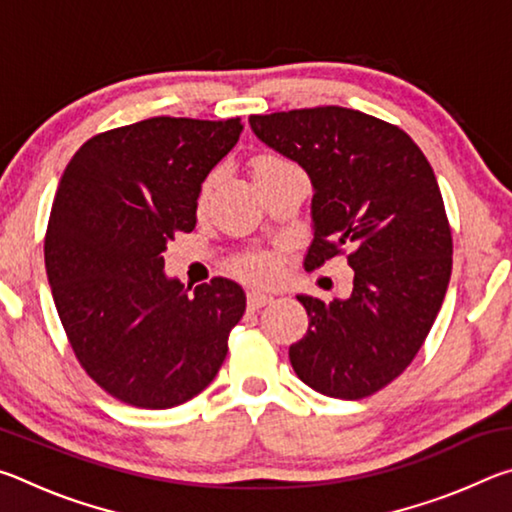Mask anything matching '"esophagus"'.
I'll use <instances>...</instances> for the list:
<instances>
[{
	"instance_id": "1",
	"label": "esophagus",
	"mask_w": 512,
	"mask_h": 512,
	"mask_svg": "<svg viewBox=\"0 0 512 512\" xmlns=\"http://www.w3.org/2000/svg\"><path fill=\"white\" fill-rule=\"evenodd\" d=\"M273 300V296L271 293H266V291H250L248 293V307L250 309H259V307H264V305H268V302Z\"/></svg>"
}]
</instances>
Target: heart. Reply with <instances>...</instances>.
<instances>
[{
  "label": "heart",
  "instance_id": "heart-1",
  "mask_svg": "<svg viewBox=\"0 0 512 512\" xmlns=\"http://www.w3.org/2000/svg\"><path fill=\"white\" fill-rule=\"evenodd\" d=\"M289 164L291 162L280 158V155H271V153L257 155V158L253 160V176L257 180V178H262L264 173L282 169V167H289ZM216 178H219V173L212 171L210 176L203 180L201 192H198V205H201V207L207 201H210V196L214 192V185H216ZM235 271L241 277H246V280H268V277H273V273H275V264H273L271 257L259 255V253H250V255H244V257L237 259Z\"/></svg>",
  "mask_w": 512,
  "mask_h": 512
}]
</instances>
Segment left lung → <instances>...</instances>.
<instances>
[{
  "label": "left lung",
  "instance_id": "8db88e82",
  "mask_svg": "<svg viewBox=\"0 0 512 512\" xmlns=\"http://www.w3.org/2000/svg\"><path fill=\"white\" fill-rule=\"evenodd\" d=\"M259 142L314 187L305 268L348 253V298L300 293L309 329L289 348L309 388L361 400L422 348L452 275V230L431 164L409 135L366 112L325 106L248 119Z\"/></svg>",
  "mask_w": 512,
  "mask_h": 512
}]
</instances>
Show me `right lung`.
<instances>
[{
	"label": "right lung",
	"mask_w": 512,
	"mask_h": 512,
	"mask_svg": "<svg viewBox=\"0 0 512 512\" xmlns=\"http://www.w3.org/2000/svg\"><path fill=\"white\" fill-rule=\"evenodd\" d=\"M241 119L153 117L94 135L60 176L45 266L76 359L103 391L171 409L210 386L246 311L237 282L185 287L167 244L196 228L198 192Z\"/></svg>",
	"instance_id": "add662e5"
}]
</instances>
